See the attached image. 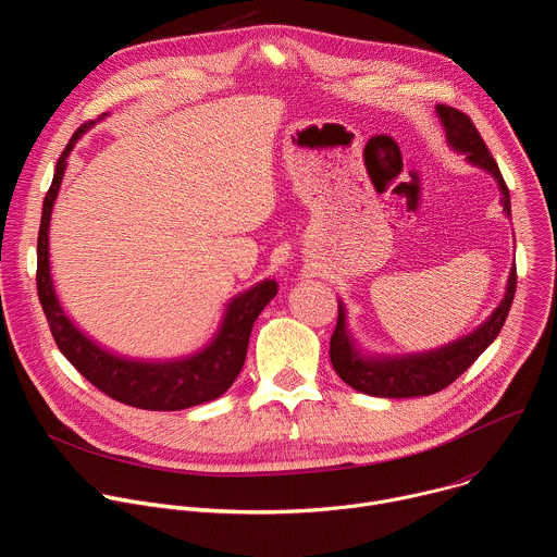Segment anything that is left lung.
Masks as SVG:
<instances>
[{"label": "left lung", "instance_id": "obj_1", "mask_svg": "<svg viewBox=\"0 0 557 557\" xmlns=\"http://www.w3.org/2000/svg\"><path fill=\"white\" fill-rule=\"evenodd\" d=\"M436 116L445 129L447 145L462 153L465 161L473 168L485 170L500 189V205L507 218H511V198L503 181V174L490 153L479 129L473 127L471 119L460 110L436 106ZM516 295V260L509 271L507 288L503 301L494 308L487 320L473 329L469 335L445 344L434 350L414 352V355H370L366 352L348 329L346 306L339 299L337 329L331 337V361L335 372L350 387L370 394L383 396V399H410V396H428L441 392L451 381H456L475 359H479L487 346L498 337L511 301Z\"/></svg>", "mask_w": 557, "mask_h": 557}]
</instances>
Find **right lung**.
Segmentation results:
<instances>
[{"label": "right lung", "mask_w": 557, "mask_h": 557, "mask_svg": "<svg viewBox=\"0 0 557 557\" xmlns=\"http://www.w3.org/2000/svg\"><path fill=\"white\" fill-rule=\"evenodd\" d=\"M90 129V123L78 127L65 145L54 168L52 185L44 198L41 226L37 237V293L50 333L63 357L82 372L92 385L112 399L153 412H172L194 408L222 396L240 374L251 329L264 306L277 295V282L264 280L253 288L235 295L222 314L220 329L200 350L170 361L129 359L99 346L78 329L63 310L52 273H50V218L61 181L67 168V156L76 140Z\"/></svg>", "instance_id": "right-lung-1"}]
</instances>
